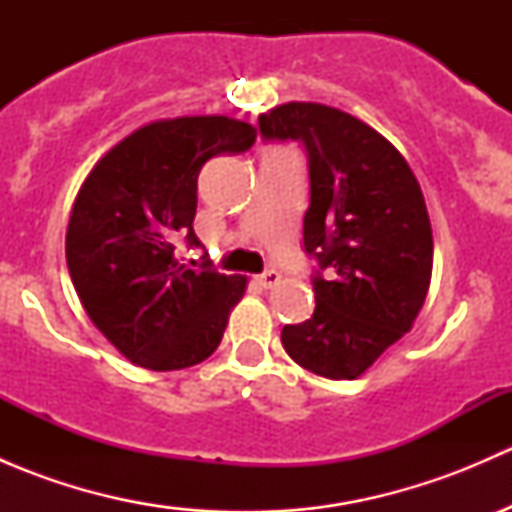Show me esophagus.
<instances>
[{"instance_id": "34e87169", "label": "esophagus", "mask_w": 512, "mask_h": 512, "mask_svg": "<svg viewBox=\"0 0 512 512\" xmlns=\"http://www.w3.org/2000/svg\"><path fill=\"white\" fill-rule=\"evenodd\" d=\"M255 280H257V285H260V287L270 289V287H275L277 282H280V272H277V270H267V272H262V275H257Z\"/></svg>"}]
</instances>
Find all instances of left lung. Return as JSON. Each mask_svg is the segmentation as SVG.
<instances>
[{
    "label": "left lung",
    "mask_w": 512,
    "mask_h": 512,
    "mask_svg": "<svg viewBox=\"0 0 512 512\" xmlns=\"http://www.w3.org/2000/svg\"><path fill=\"white\" fill-rule=\"evenodd\" d=\"M260 133L307 151L304 250L319 262L312 319L287 324L282 347L312 374L356 379L426 302L433 235L421 185L381 133L339 108L282 103L262 113Z\"/></svg>",
    "instance_id": "1"
}]
</instances>
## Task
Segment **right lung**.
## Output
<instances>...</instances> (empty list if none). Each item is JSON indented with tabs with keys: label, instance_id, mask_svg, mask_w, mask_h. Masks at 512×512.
I'll return each mask as SVG.
<instances>
[{
	"label": "right lung",
	"instance_id": "add662e5",
	"mask_svg": "<svg viewBox=\"0 0 512 512\" xmlns=\"http://www.w3.org/2000/svg\"><path fill=\"white\" fill-rule=\"evenodd\" d=\"M257 131L227 116L148 123L111 148L74 200L66 230L71 282L98 332L153 371L195 366L218 349L247 277L213 262L185 267L175 240L193 232L200 168L245 153Z\"/></svg>",
	"mask_w": 512,
	"mask_h": 512
}]
</instances>
